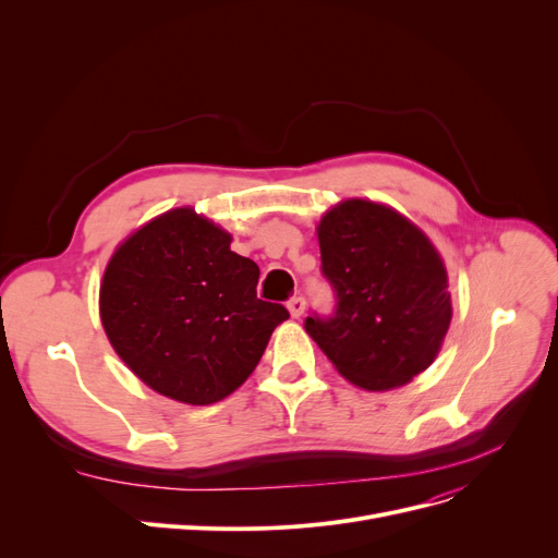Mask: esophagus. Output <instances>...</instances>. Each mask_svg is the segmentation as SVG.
<instances>
[{
	"instance_id": "obj_1",
	"label": "esophagus",
	"mask_w": 558,
	"mask_h": 558,
	"mask_svg": "<svg viewBox=\"0 0 558 558\" xmlns=\"http://www.w3.org/2000/svg\"><path fill=\"white\" fill-rule=\"evenodd\" d=\"M287 307H289V314H291V316L299 318V316H303V312H305V299H303V296H294V299H291V301L287 303Z\"/></svg>"
}]
</instances>
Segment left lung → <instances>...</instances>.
<instances>
[{"instance_id":"1","label":"left lung","mask_w":558,"mask_h":558,"mask_svg":"<svg viewBox=\"0 0 558 558\" xmlns=\"http://www.w3.org/2000/svg\"><path fill=\"white\" fill-rule=\"evenodd\" d=\"M330 316L305 318L335 368L366 391L412 383L438 355L452 318L441 255L425 232L373 201L348 198L318 228Z\"/></svg>"}]
</instances>
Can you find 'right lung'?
<instances>
[{
    "mask_svg": "<svg viewBox=\"0 0 558 558\" xmlns=\"http://www.w3.org/2000/svg\"><path fill=\"white\" fill-rule=\"evenodd\" d=\"M192 208L169 210L110 257L99 312L124 364L154 391L213 404L246 383L278 324L280 303L257 299V264Z\"/></svg>",
    "mask_w": 558,
    "mask_h": 558,
    "instance_id": "obj_1",
    "label": "right lung"
}]
</instances>
